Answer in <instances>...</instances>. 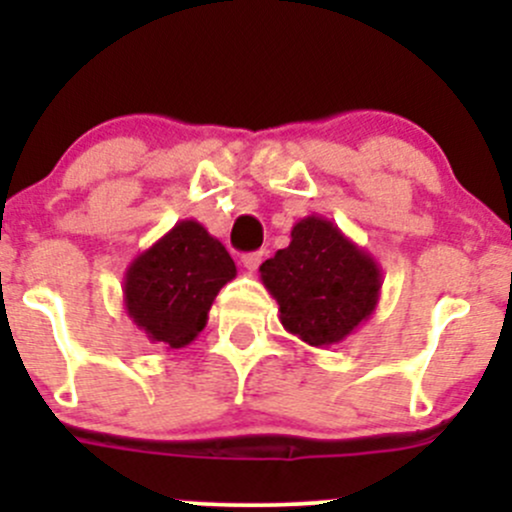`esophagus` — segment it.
Returning a JSON list of instances; mask_svg holds the SVG:
<instances>
[{
  "instance_id": "1",
  "label": "esophagus",
  "mask_w": 512,
  "mask_h": 512,
  "mask_svg": "<svg viewBox=\"0 0 512 512\" xmlns=\"http://www.w3.org/2000/svg\"><path fill=\"white\" fill-rule=\"evenodd\" d=\"M262 262V252H247V255H242V267H245L247 272H255L257 267H260Z\"/></svg>"
}]
</instances>
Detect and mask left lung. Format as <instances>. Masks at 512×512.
I'll return each mask as SVG.
<instances>
[{
    "instance_id": "obj_1",
    "label": "left lung",
    "mask_w": 512,
    "mask_h": 512,
    "mask_svg": "<svg viewBox=\"0 0 512 512\" xmlns=\"http://www.w3.org/2000/svg\"><path fill=\"white\" fill-rule=\"evenodd\" d=\"M260 280L277 299L282 327L319 349L356 332L384 285L379 262L322 215L294 223L292 242L262 262Z\"/></svg>"
}]
</instances>
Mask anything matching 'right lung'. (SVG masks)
I'll use <instances>...</instances> for the list:
<instances>
[{"label": "right lung", "mask_w": 512, "mask_h": 512, "mask_svg": "<svg viewBox=\"0 0 512 512\" xmlns=\"http://www.w3.org/2000/svg\"><path fill=\"white\" fill-rule=\"evenodd\" d=\"M237 267L198 220H180L133 257L123 275V307L151 344L183 349L208 324V312Z\"/></svg>", "instance_id": "obj_1"}]
</instances>
